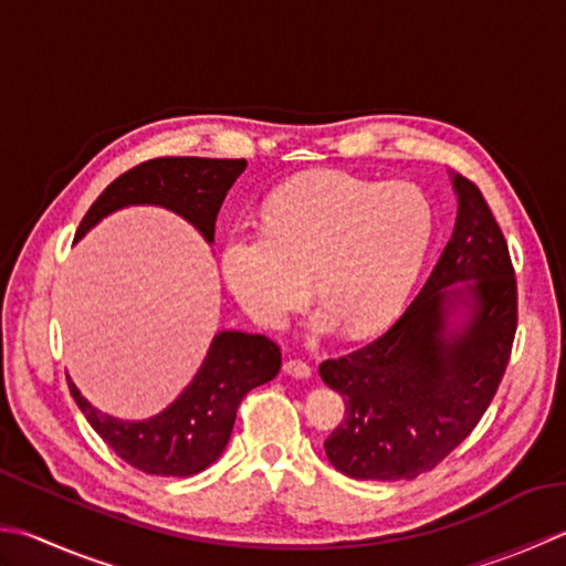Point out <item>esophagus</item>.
I'll return each instance as SVG.
<instances>
[{
	"instance_id": "1",
	"label": "esophagus",
	"mask_w": 566,
	"mask_h": 566,
	"mask_svg": "<svg viewBox=\"0 0 566 566\" xmlns=\"http://www.w3.org/2000/svg\"><path fill=\"white\" fill-rule=\"evenodd\" d=\"M284 373L292 375V378H302V380L312 378V368H308V363L296 360V358H290L284 363Z\"/></svg>"
}]
</instances>
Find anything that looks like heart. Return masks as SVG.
Listing matches in <instances>:
<instances>
[{"instance_id": "heart-1", "label": "heart", "mask_w": 566, "mask_h": 566, "mask_svg": "<svg viewBox=\"0 0 566 566\" xmlns=\"http://www.w3.org/2000/svg\"><path fill=\"white\" fill-rule=\"evenodd\" d=\"M434 230L429 198L412 184L312 171L268 198L264 228H235L220 250L232 296L260 326L282 328L312 285L324 298L314 336L382 328L405 302Z\"/></svg>"}]
</instances>
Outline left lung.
I'll return each mask as SVG.
<instances>
[{"label": "left lung", "mask_w": 566, "mask_h": 566, "mask_svg": "<svg viewBox=\"0 0 566 566\" xmlns=\"http://www.w3.org/2000/svg\"><path fill=\"white\" fill-rule=\"evenodd\" d=\"M451 179L457 226L422 292L380 338L318 365L346 402L324 449L350 479L409 481L434 469L481 422L511 360V252L479 186ZM457 307L468 316L451 327Z\"/></svg>", "instance_id": "1"}]
</instances>
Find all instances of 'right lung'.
<instances>
[{"label": "right lung", "instance_id": "1", "mask_svg": "<svg viewBox=\"0 0 566 566\" xmlns=\"http://www.w3.org/2000/svg\"><path fill=\"white\" fill-rule=\"evenodd\" d=\"M245 159L161 157L129 169L109 184L77 226L75 240L105 216L127 206H161L186 218L213 242L216 218ZM282 365L280 346L268 336L220 331L193 380L159 415L142 422L103 415L69 387L87 422L122 461L151 475H196L228 447L238 407L252 387L270 382Z\"/></svg>", "mask_w": 566, "mask_h": 566}]
</instances>
